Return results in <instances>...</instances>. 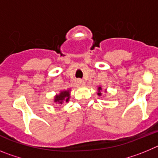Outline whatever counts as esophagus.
<instances>
[{"mask_svg":"<svg viewBox=\"0 0 158 158\" xmlns=\"http://www.w3.org/2000/svg\"><path fill=\"white\" fill-rule=\"evenodd\" d=\"M77 83L79 85H85V81H84L83 80H81V79H78L77 80Z\"/></svg>","mask_w":158,"mask_h":158,"instance_id":"34e87169","label":"esophagus"}]
</instances>
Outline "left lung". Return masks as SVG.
Listing matches in <instances>:
<instances>
[{"label": "left lung", "mask_w": 158, "mask_h": 158, "mask_svg": "<svg viewBox=\"0 0 158 158\" xmlns=\"http://www.w3.org/2000/svg\"><path fill=\"white\" fill-rule=\"evenodd\" d=\"M102 89H102L101 86H100V87H98V89H97V95H98L99 96H101V94H102V93H101ZM106 92H107V90H105V93H106Z\"/></svg>", "instance_id": "left-lung-1"}]
</instances>
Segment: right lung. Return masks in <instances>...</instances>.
I'll return each instance as SVG.
<instances>
[{"mask_svg":"<svg viewBox=\"0 0 158 158\" xmlns=\"http://www.w3.org/2000/svg\"><path fill=\"white\" fill-rule=\"evenodd\" d=\"M70 91L71 89H64L60 91L58 94H56L54 97V103L56 104H63L65 103H68L70 99Z\"/></svg>","mask_w":158,"mask_h":158,"instance_id":"obj_1","label":"right lung"}]
</instances>
